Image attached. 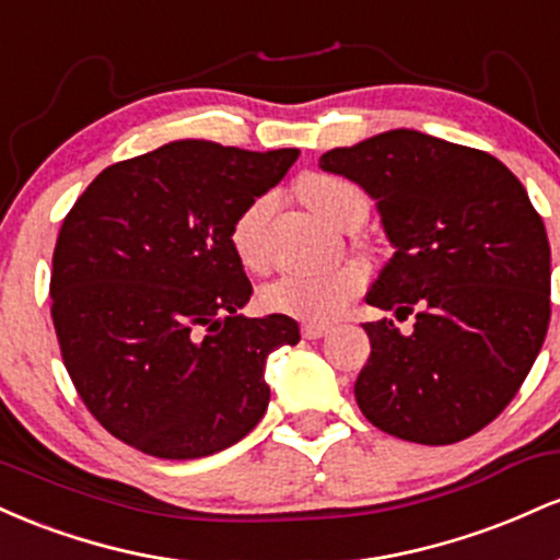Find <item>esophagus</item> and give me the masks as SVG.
Instances as JSON below:
<instances>
[{
    "label": "esophagus",
    "instance_id": "34e87169",
    "mask_svg": "<svg viewBox=\"0 0 560 560\" xmlns=\"http://www.w3.org/2000/svg\"><path fill=\"white\" fill-rule=\"evenodd\" d=\"M324 334H329V326L326 324H313V320L302 324V337L305 339H318V337H324Z\"/></svg>",
    "mask_w": 560,
    "mask_h": 560
}]
</instances>
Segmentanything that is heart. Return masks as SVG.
I'll return each instance as SVG.
<instances>
[{
    "instance_id": "obj_1",
    "label": "heart",
    "mask_w": 560,
    "mask_h": 560,
    "mask_svg": "<svg viewBox=\"0 0 560 560\" xmlns=\"http://www.w3.org/2000/svg\"><path fill=\"white\" fill-rule=\"evenodd\" d=\"M300 195L326 223L337 229L361 226L365 213H369V199L363 191L339 176H326V173L305 176L300 182ZM273 208V195L255 197L231 226V247H234L236 258L253 271H260L268 262L266 223ZM361 287L363 273L352 266L326 273L289 271L262 287L260 300L273 313L324 324V320L337 318L347 307V302L361 292Z\"/></svg>"
}]
</instances>
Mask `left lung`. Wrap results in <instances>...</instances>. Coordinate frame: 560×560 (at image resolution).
<instances>
[{
	"label": "left lung",
	"instance_id": "obj_1",
	"mask_svg": "<svg viewBox=\"0 0 560 560\" xmlns=\"http://www.w3.org/2000/svg\"><path fill=\"white\" fill-rule=\"evenodd\" d=\"M376 202L395 255L365 302L397 318L363 324L369 363L358 408L419 445H453L503 413L529 374L550 320V244L529 195L471 147L392 128L320 155Z\"/></svg>",
	"mask_w": 560,
	"mask_h": 560
}]
</instances>
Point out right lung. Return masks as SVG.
Returning <instances> with one entry per match:
<instances>
[{"label": "right lung", "instance_id": "right-lung-1", "mask_svg": "<svg viewBox=\"0 0 560 560\" xmlns=\"http://www.w3.org/2000/svg\"><path fill=\"white\" fill-rule=\"evenodd\" d=\"M300 150L182 139L105 168L62 221L52 320L81 400L147 455L191 460L258 427L266 361L298 320L247 318L253 284L231 226Z\"/></svg>", "mask_w": 560, "mask_h": 560}]
</instances>
